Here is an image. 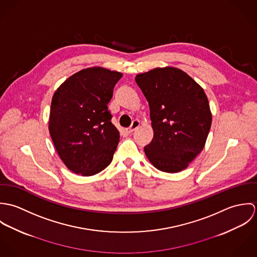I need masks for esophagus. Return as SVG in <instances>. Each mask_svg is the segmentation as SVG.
Listing matches in <instances>:
<instances>
[{
    "instance_id": "1",
    "label": "esophagus",
    "mask_w": 257,
    "mask_h": 257,
    "mask_svg": "<svg viewBox=\"0 0 257 257\" xmlns=\"http://www.w3.org/2000/svg\"><path fill=\"white\" fill-rule=\"evenodd\" d=\"M140 120H138V119H135L133 122H132V125L130 126V127H127V133H133L134 131H136L139 126H140Z\"/></svg>"
}]
</instances>
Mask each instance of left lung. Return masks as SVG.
<instances>
[{"mask_svg":"<svg viewBox=\"0 0 257 257\" xmlns=\"http://www.w3.org/2000/svg\"><path fill=\"white\" fill-rule=\"evenodd\" d=\"M136 81L148 102L154 132L145 147L148 160L163 172L182 171L203 150L212 124L203 88L175 67L139 74Z\"/></svg>","mask_w":257,"mask_h":257,"instance_id":"1","label":"left lung"}]
</instances>
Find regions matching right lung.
<instances>
[{
    "label": "right lung",
    "instance_id": "right-lung-1",
    "mask_svg": "<svg viewBox=\"0 0 257 257\" xmlns=\"http://www.w3.org/2000/svg\"><path fill=\"white\" fill-rule=\"evenodd\" d=\"M122 74L102 67L83 69L55 91L49 114V133L66 167L92 176L110 162L119 142L108 104Z\"/></svg>",
    "mask_w": 257,
    "mask_h": 257
}]
</instances>
